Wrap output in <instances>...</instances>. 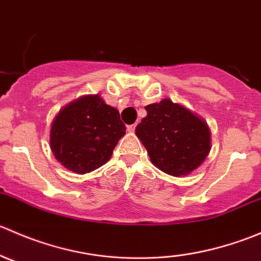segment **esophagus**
I'll use <instances>...</instances> for the list:
<instances>
[{
	"instance_id": "1",
	"label": "esophagus",
	"mask_w": 261,
	"mask_h": 261,
	"mask_svg": "<svg viewBox=\"0 0 261 261\" xmlns=\"http://www.w3.org/2000/svg\"><path fill=\"white\" fill-rule=\"evenodd\" d=\"M135 127H136V125H128L127 126V131H128V133H134V131H135Z\"/></svg>"
}]
</instances>
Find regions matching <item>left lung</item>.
I'll return each instance as SVG.
<instances>
[{
  "instance_id": "8db88e82",
  "label": "left lung",
  "mask_w": 261,
  "mask_h": 261,
  "mask_svg": "<svg viewBox=\"0 0 261 261\" xmlns=\"http://www.w3.org/2000/svg\"><path fill=\"white\" fill-rule=\"evenodd\" d=\"M145 110L146 117L135 131L152 164L173 177L196 170L211 150L206 121L168 98L147 105Z\"/></svg>"
}]
</instances>
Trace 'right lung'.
Returning a JSON list of instances; mask_svg holds the SVG:
<instances>
[{
	"instance_id": "1",
	"label": "right lung",
	"mask_w": 261,
	"mask_h": 261,
	"mask_svg": "<svg viewBox=\"0 0 261 261\" xmlns=\"http://www.w3.org/2000/svg\"><path fill=\"white\" fill-rule=\"evenodd\" d=\"M126 126L115 107L88 94L60 110L50 130V147L58 162L77 173L96 170L111 158Z\"/></svg>"
}]
</instances>
